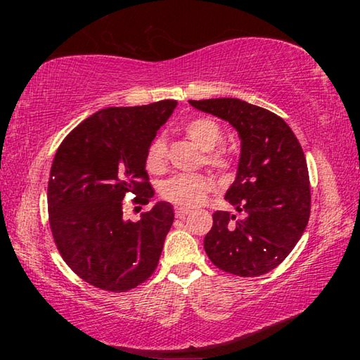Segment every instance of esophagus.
<instances>
[{"label":"esophagus","instance_id":"esophagus-1","mask_svg":"<svg viewBox=\"0 0 360 360\" xmlns=\"http://www.w3.org/2000/svg\"><path fill=\"white\" fill-rule=\"evenodd\" d=\"M188 212H191V210L188 208H184V206H174V216L176 217H179V219H182V217H186Z\"/></svg>","mask_w":360,"mask_h":360}]
</instances>
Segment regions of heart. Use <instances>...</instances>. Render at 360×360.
<instances>
[{"instance_id":"heart-1","label":"heart","mask_w":360,"mask_h":360,"mask_svg":"<svg viewBox=\"0 0 360 360\" xmlns=\"http://www.w3.org/2000/svg\"><path fill=\"white\" fill-rule=\"evenodd\" d=\"M186 135L205 152L203 163L222 179L235 173V160L225 149H216L224 143V130L219 122L210 117H197L186 125ZM144 167L150 174H163L168 167V150L163 138H157L146 152ZM212 179L206 174H179L163 182L162 197L181 206H197L211 192Z\"/></svg>"}]
</instances>
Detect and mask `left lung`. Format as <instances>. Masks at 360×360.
Wrapping results in <instances>:
<instances>
[{"instance_id":"1","label":"left lung","mask_w":360,"mask_h":360,"mask_svg":"<svg viewBox=\"0 0 360 360\" xmlns=\"http://www.w3.org/2000/svg\"><path fill=\"white\" fill-rule=\"evenodd\" d=\"M193 108L229 120L241 138L238 174L212 214L205 251L219 270L241 278L265 275L288 257L311 211L307 158L294 131L275 112L238 98L191 100Z\"/></svg>"}]
</instances>
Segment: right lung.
I'll return each mask as SVG.
<instances>
[{"label": "right lung", "instance_id": "right-lung-1", "mask_svg": "<svg viewBox=\"0 0 360 360\" xmlns=\"http://www.w3.org/2000/svg\"><path fill=\"white\" fill-rule=\"evenodd\" d=\"M174 100L108 108L66 136L47 186L49 224L57 249L76 275L108 292H129L155 271L174 212L167 202L124 221V198L154 197L144 158Z\"/></svg>", "mask_w": 360, "mask_h": 360}]
</instances>
